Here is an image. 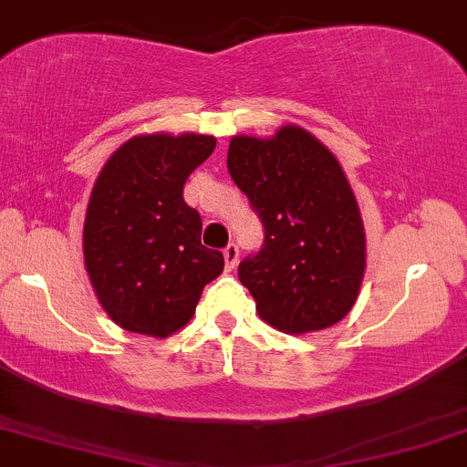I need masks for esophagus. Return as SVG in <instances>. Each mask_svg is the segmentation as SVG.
Here are the masks:
<instances>
[{"label":"esophagus","instance_id":"obj_1","mask_svg":"<svg viewBox=\"0 0 467 467\" xmlns=\"http://www.w3.org/2000/svg\"><path fill=\"white\" fill-rule=\"evenodd\" d=\"M223 259H226V267H228V270H233V267L237 265V261H239V248H237V244H228L226 248H223Z\"/></svg>","mask_w":467,"mask_h":467}]
</instances>
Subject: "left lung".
<instances>
[{
	"label": "left lung",
	"mask_w": 467,
	"mask_h": 467,
	"mask_svg": "<svg viewBox=\"0 0 467 467\" xmlns=\"http://www.w3.org/2000/svg\"><path fill=\"white\" fill-rule=\"evenodd\" d=\"M228 171L264 223V245L239 264L256 312L285 334L345 318L364 276V228L334 153L301 127L272 140H230Z\"/></svg>",
	"instance_id": "left-lung-1"
}]
</instances>
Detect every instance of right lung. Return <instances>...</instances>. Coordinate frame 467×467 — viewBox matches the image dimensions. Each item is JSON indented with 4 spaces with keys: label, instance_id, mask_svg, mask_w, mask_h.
Here are the masks:
<instances>
[{
    "label": "right lung",
    "instance_id": "add662e5",
    "mask_svg": "<svg viewBox=\"0 0 467 467\" xmlns=\"http://www.w3.org/2000/svg\"><path fill=\"white\" fill-rule=\"evenodd\" d=\"M215 144L200 133L138 136L100 171L85 215V267L122 329L173 334L222 275L223 254L202 245V217L184 202L186 180Z\"/></svg>",
    "mask_w": 467,
    "mask_h": 467
}]
</instances>
